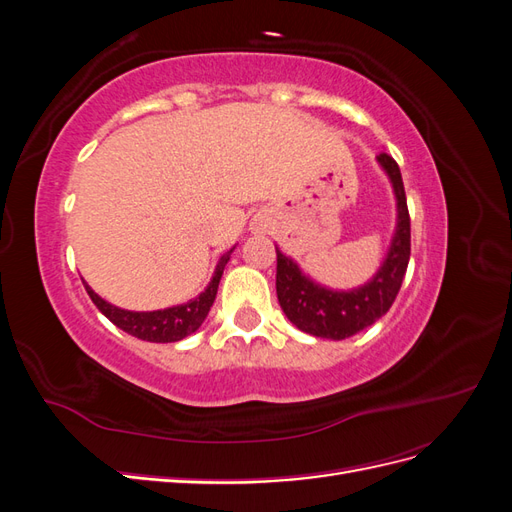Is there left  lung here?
I'll use <instances>...</instances> for the list:
<instances>
[{
    "label": "left lung",
    "instance_id": "1",
    "mask_svg": "<svg viewBox=\"0 0 512 512\" xmlns=\"http://www.w3.org/2000/svg\"><path fill=\"white\" fill-rule=\"evenodd\" d=\"M380 168L393 185L397 203V224L380 269L371 280L352 290H333L314 282L305 275L301 267L280 252H277V301H280L286 318L294 327L327 339H346L371 327L378 318L389 312L397 292L404 282L410 260V215L406 205V190L397 162L389 153H380L376 158Z\"/></svg>",
    "mask_w": 512,
    "mask_h": 512
}]
</instances>
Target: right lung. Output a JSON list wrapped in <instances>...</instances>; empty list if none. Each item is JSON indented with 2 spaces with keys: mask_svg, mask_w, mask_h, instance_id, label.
Returning a JSON list of instances; mask_svg holds the SVG:
<instances>
[{
  "mask_svg": "<svg viewBox=\"0 0 512 512\" xmlns=\"http://www.w3.org/2000/svg\"><path fill=\"white\" fill-rule=\"evenodd\" d=\"M232 250H235V247H232ZM232 250H228L218 260V267H215V271H213L209 286L200 292L198 297L190 299L188 303L173 305L166 309H156V312H130V309H121L117 305H111L108 301H104L100 294L91 290L87 282H85V290L91 297V301L96 303L100 312L121 331L143 339V342H156V344L179 342V339L196 333L200 324L205 322L209 309L215 301V294H218L222 273H224V267L228 265Z\"/></svg>",
  "mask_w": 512,
  "mask_h": 512,
  "instance_id": "right-lung-1",
  "label": "right lung"
}]
</instances>
